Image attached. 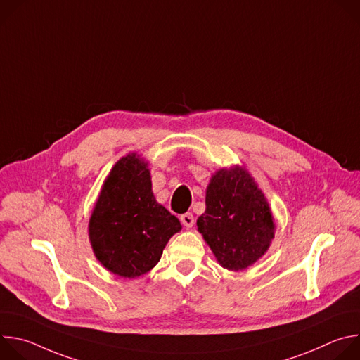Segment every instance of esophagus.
<instances>
[{
  "label": "esophagus",
  "mask_w": 360,
  "mask_h": 360,
  "mask_svg": "<svg viewBox=\"0 0 360 360\" xmlns=\"http://www.w3.org/2000/svg\"><path fill=\"white\" fill-rule=\"evenodd\" d=\"M181 222L184 226L186 228H192L193 224H195V219H193V215L191 212H186L184 215H181Z\"/></svg>",
  "instance_id": "esophagus-1"
}]
</instances>
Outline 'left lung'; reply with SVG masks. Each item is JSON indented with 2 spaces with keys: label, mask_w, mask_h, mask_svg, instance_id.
<instances>
[{
  "label": "left lung",
  "mask_w": 360,
  "mask_h": 360,
  "mask_svg": "<svg viewBox=\"0 0 360 360\" xmlns=\"http://www.w3.org/2000/svg\"><path fill=\"white\" fill-rule=\"evenodd\" d=\"M205 203L198 232L222 268L243 271L268 252L275 219L265 193L245 167L218 169L207 186Z\"/></svg>",
  "instance_id": "8db88e82"
}]
</instances>
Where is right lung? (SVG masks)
Here are the masks:
<instances>
[{
	"label": "right lung",
	"mask_w": 360,
	"mask_h": 360,
	"mask_svg": "<svg viewBox=\"0 0 360 360\" xmlns=\"http://www.w3.org/2000/svg\"><path fill=\"white\" fill-rule=\"evenodd\" d=\"M148 161L136 152L122 157L102 184L88 236L99 264L121 278H138L155 266L179 219L157 202Z\"/></svg>",
	"instance_id": "right-lung-1"
}]
</instances>
